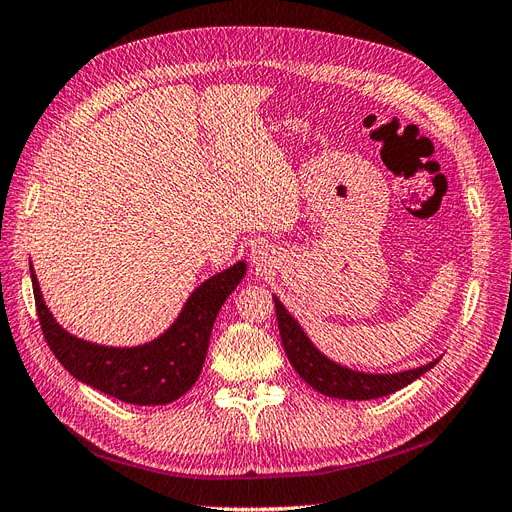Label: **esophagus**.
Here are the masks:
<instances>
[{
  "mask_svg": "<svg viewBox=\"0 0 512 512\" xmlns=\"http://www.w3.org/2000/svg\"><path fill=\"white\" fill-rule=\"evenodd\" d=\"M252 262L258 271H267L273 265V252L267 245H256L252 250Z\"/></svg>",
  "mask_w": 512,
  "mask_h": 512,
  "instance_id": "1",
  "label": "esophagus"
}]
</instances>
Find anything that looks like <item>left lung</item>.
Returning <instances> with one entry per match:
<instances>
[{
	"instance_id": "left-lung-1",
	"label": "left lung",
	"mask_w": 512,
	"mask_h": 512,
	"mask_svg": "<svg viewBox=\"0 0 512 512\" xmlns=\"http://www.w3.org/2000/svg\"><path fill=\"white\" fill-rule=\"evenodd\" d=\"M273 301L277 327H280L282 344L290 365L314 391L327 397L365 401L391 395L399 389H404V386H408L416 378H421L425 371H429L440 361L438 356V359H433L421 367L395 371V374H369V371L350 369L342 363H335L327 354L320 352L303 331L299 320L288 312L284 303L277 299L275 294Z\"/></svg>"
}]
</instances>
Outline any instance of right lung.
Instances as JSON below:
<instances>
[{
	"instance_id": "right-lung-1",
	"label": "right lung",
	"mask_w": 512,
	"mask_h": 512,
	"mask_svg": "<svg viewBox=\"0 0 512 512\" xmlns=\"http://www.w3.org/2000/svg\"><path fill=\"white\" fill-rule=\"evenodd\" d=\"M247 265H237L211 275L181 307L170 327L141 346H104L87 342L66 331L53 318L42 299L34 265V299L46 344L70 374L94 389L134 406H164L188 393L203 369L213 322L224 301L243 280Z\"/></svg>"
}]
</instances>
